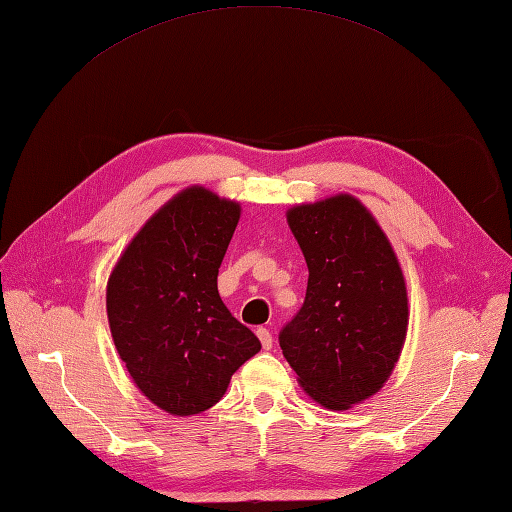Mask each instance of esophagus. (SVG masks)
Returning a JSON list of instances; mask_svg holds the SVG:
<instances>
[{
  "mask_svg": "<svg viewBox=\"0 0 512 512\" xmlns=\"http://www.w3.org/2000/svg\"><path fill=\"white\" fill-rule=\"evenodd\" d=\"M257 338L261 340V347H264L266 351L272 349V334L266 329V327H259L257 329Z\"/></svg>",
  "mask_w": 512,
  "mask_h": 512,
  "instance_id": "esophagus-1",
  "label": "esophagus"
}]
</instances>
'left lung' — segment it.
<instances>
[{
	"instance_id": "1",
	"label": "left lung",
	"mask_w": 512,
	"mask_h": 512,
	"mask_svg": "<svg viewBox=\"0 0 512 512\" xmlns=\"http://www.w3.org/2000/svg\"><path fill=\"white\" fill-rule=\"evenodd\" d=\"M310 270L301 310L279 331L307 395L347 410L384 386L408 329V294L384 231L340 194L288 211Z\"/></svg>"
}]
</instances>
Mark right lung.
<instances>
[{"instance_id": "1", "label": "right lung", "mask_w": 512, "mask_h": 512, "mask_svg": "<svg viewBox=\"0 0 512 512\" xmlns=\"http://www.w3.org/2000/svg\"><path fill=\"white\" fill-rule=\"evenodd\" d=\"M237 220V202L185 189L135 235L106 288L111 334L130 377L176 417L218 403L231 375L261 349L218 294Z\"/></svg>"}]
</instances>
